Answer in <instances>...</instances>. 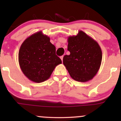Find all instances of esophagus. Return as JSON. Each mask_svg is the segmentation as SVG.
<instances>
[{"label": "esophagus", "mask_w": 121, "mask_h": 121, "mask_svg": "<svg viewBox=\"0 0 121 121\" xmlns=\"http://www.w3.org/2000/svg\"><path fill=\"white\" fill-rule=\"evenodd\" d=\"M63 57H64V56H61V57H60V59H61V61H62V62L63 61Z\"/></svg>", "instance_id": "esophagus-1"}]
</instances>
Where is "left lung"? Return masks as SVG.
Here are the masks:
<instances>
[{
    "mask_svg": "<svg viewBox=\"0 0 121 121\" xmlns=\"http://www.w3.org/2000/svg\"><path fill=\"white\" fill-rule=\"evenodd\" d=\"M68 42L70 55L64 56L63 64L70 77L82 82L91 80L98 72L102 61L99 44L82 30H79L76 36H69Z\"/></svg>",
    "mask_w": 121,
    "mask_h": 121,
    "instance_id": "8db88e82",
    "label": "left lung"
}]
</instances>
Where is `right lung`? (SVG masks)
<instances>
[{"mask_svg": "<svg viewBox=\"0 0 121 121\" xmlns=\"http://www.w3.org/2000/svg\"><path fill=\"white\" fill-rule=\"evenodd\" d=\"M21 70L30 81L40 83L49 78L57 65L62 63L56 55L50 38L37 32L26 39L19 51Z\"/></svg>", "mask_w": 121, "mask_h": 121, "instance_id": "add662e5", "label": "right lung"}]
</instances>
